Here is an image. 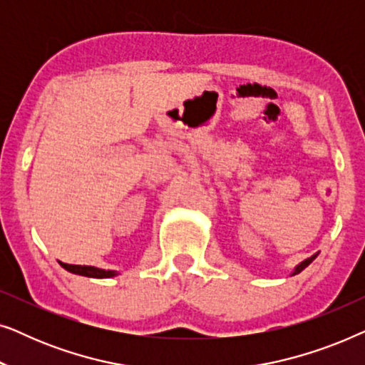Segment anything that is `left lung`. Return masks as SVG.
Here are the masks:
<instances>
[{
  "instance_id": "left-lung-1",
  "label": "left lung",
  "mask_w": 365,
  "mask_h": 365,
  "mask_svg": "<svg viewBox=\"0 0 365 365\" xmlns=\"http://www.w3.org/2000/svg\"><path fill=\"white\" fill-rule=\"evenodd\" d=\"M316 257H317V254H314V256L307 257L306 261H302L301 264H297L296 269H294V271H292V276H296V274H299V272H301V271H304V269H306V267L309 266V264H311V262H312L314 259H316Z\"/></svg>"
}]
</instances>
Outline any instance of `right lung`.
I'll list each match as a JSON object with an SVG mask.
<instances>
[{
	"instance_id": "1",
	"label": "right lung",
	"mask_w": 365,
	"mask_h": 365,
	"mask_svg": "<svg viewBox=\"0 0 365 365\" xmlns=\"http://www.w3.org/2000/svg\"><path fill=\"white\" fill-rule=\"evenodd\" d=\"M61 267L66 269V271L78 274V276H86V277H94V279H106V277H114L118 276L116 271H106V269H99L94 266H74V264H66V262H59Z\"/></svg>"
}]
</instances>
